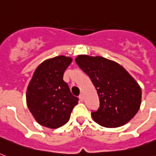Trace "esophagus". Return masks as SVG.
<instances>
[{"label": "esophagus", "mask_w": 156, "mask_h": 156, "mask_svg": "<svg viewBox=\"0 0 156 156\" xmlns=\"http://www.w3.org/2000/svg\"><path fill=\"white\" fill-rule=\"evenodd\" d=\"M78 98H79V100H80V101H82V102H83V100H84V96H83V94H81V95L78 96Z\"/></svg>", "instance_id": "esophagus-1"}]
</instances>
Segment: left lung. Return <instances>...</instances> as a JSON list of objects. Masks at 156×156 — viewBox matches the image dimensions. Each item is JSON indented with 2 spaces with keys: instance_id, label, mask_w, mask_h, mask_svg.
Here are the masks:
<instances>
[{
  "instance_id": "left-lung-1",
  "label": "left lung",
  "mask_w": 156,
  "mask_h": 156,
  "mask_svg": "<svg viewBox=\"0 0 156 156\" xmlns=\"http://www.w3.org/2000/svg\"><path fill=\"white\" fill-rule=\"evenodd\" d=\"M76 63L89 77L97 90L100 107L93 120L106 128H116L130 121L140 108L142 90L125 69L102 56L79 55Z\"/></svg>"
}]
</instances>
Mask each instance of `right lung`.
<instances>
[{
	"instance_id": "right-lung-1",
	"label": "right lung",
	"mask_w": 156,
	"mask_h": 156,
	"mask_svg": "<svg viewBox=\"0 0 156 156\" xmlns=\"http://www.w3.org/2000/svg\"><path fill=\"white\" fill-rule=\"evenodd\" d=\"M71 62V57L56 56L42 62L34 72L27 90V104L41 126L50 129L64 126L78 104V98L72 95L63 80Z\"/></svg>"
}]
</instances>
